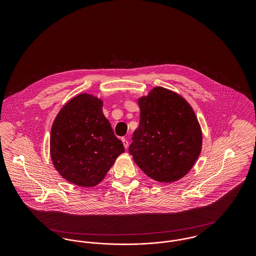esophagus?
<instances>
[{"label":"esophagus","mask_w":256,"mask_h":256,"mask_svg":"<svg viewBox=\"0 0 256 256\" xmlns=\"http://www.w3.org/2000/svg\"><path fill=\"white\" fill-rule=\"evenodd\" d=\"M122 144H124V148H128V141L126 140V137H122Z\"/></svg>","instance_id":"obj_1"}]
</instances>
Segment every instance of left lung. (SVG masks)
Returning <instances> with one entry per match:
<instances>
[{"instance_id": "obj_1", "label": "left lung", "mask_w": 256, "mask_h": 256, "mask_svg": "<svg viewBox=\"0 0 256 256\" xmlns=\"http://www.w3.org/2000/svg\"><path fill=\"white\" fill-rule=\"evenodd\" d=\"M140 124L128 152L150 178L172 182L194 166L202 136L195 112L178 94L154 87L138 100Z\"/></svg>"}]
</instances>
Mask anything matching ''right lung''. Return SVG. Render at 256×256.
<instances>
[{
	"instance_id": "1",
	"label": "right lung",
	"mask_w": 256,
	"mask_h": 256,
	"mask_svg": "<svg viewBox=\"0 0 256 256\" xmlns=\"http://www.w3.org/2000/svg\"><path fill=\"white\" fill-rule=\"evenodd\" d=\"M102 108V100L80 94L61 108L52 126L54 166L62 178L78 186H96L124 152Z\"/></svg>"
}]
</instances>
